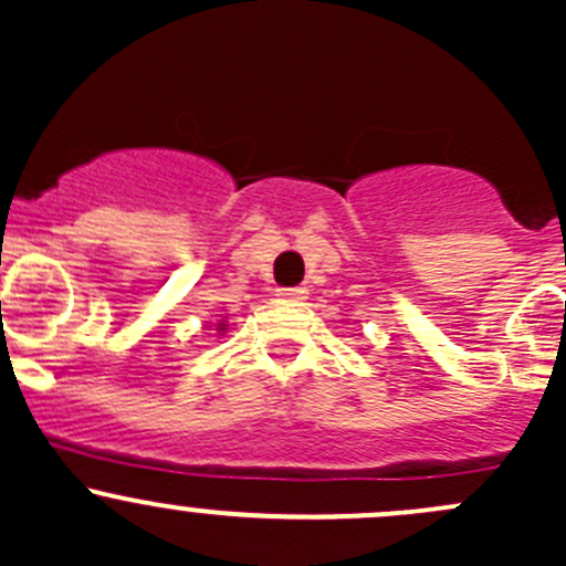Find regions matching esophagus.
<instances>
[{
    "label": "esophagus",
    "instance_id": "1",
    "mask_svg": "<svg viewBox=\"0 0 566 566\" xmlns=\"http://www.w3.org/2000/svg\"><path fill=\"white\" fill-rule=\"evenodd\" d=\"M306 293H310L306 287H279L276 290L279 298H284V301H304Z\"/></svg>",
    "mask_w": 566,
    "mask_h": 566
}]
</instances>
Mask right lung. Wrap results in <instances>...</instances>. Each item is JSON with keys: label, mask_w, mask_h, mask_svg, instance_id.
<instances>
[{"label": "right lung", "mask_w": 566, "mask_h": 566, "mask_svg": "<svg viewBox=\"0 0 566 566\" xmlns=\"http://www.w3.org/2000/svg\"><path fill=\"white\" fill-rule=\"evenodd\" d=\"M219 331H224V323H219Z\"/></svg>", "instance_id": "right-lung-1"}]
</instances>
